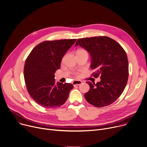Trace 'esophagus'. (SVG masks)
Returning <instances> with one entry per match:
<instances>
[{
	"label": "esophagus",
	"mask_w": 147,
	"mask_h": 147,
	"mask_svg": "<svg viewBox=\"0 0 147 147\" xmlns=\"http://www.w3.org/2000/svg\"><path fill=\"white\" fill-rule=\"evenodd\" d=\"M82 83V82L80 80H74L72 82V84L74 86H79V85H80Z\"/></svg>",
	"instance_id": "esophagus-1"
}]
</instances>
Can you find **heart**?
Masks as SVG:
<instances>
[{
	"label": "heart",
	"mask_w": 147,
	"mask_h": 147,
	"mask_svg": "<svg viewBox=\"0 0 147 147\" xmlns=\"http://www.w3.org/2000/svg\"><path fill=\"white\" fill-rule=\"evenodd\" d=\"M77 54H88V53L86 50L83 49H80L78 51ZM75 75L76 76H79V74L78 73H75Z\"/></svg>",
	"instance_id": "b5f03b06"
}]
</instances>
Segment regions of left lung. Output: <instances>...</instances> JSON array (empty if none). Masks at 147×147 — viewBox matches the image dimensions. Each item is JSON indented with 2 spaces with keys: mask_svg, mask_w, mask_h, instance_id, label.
I'll list each match as a JSON object with an SVG mask.
<instances>
[{
  "mask_svg": "<svg viewBox=\"0 0 147 147\" xmlns=\"http://www.w3.org/2000/svg\"><path fill=\"white\" fill-rule=\"evenodd\" d=\"M78 45L84 48L92 57V75L100 77L101 81L86 82L90 90L84 94L86 101L96 107L109 105L123 93L129 77V63L123 47L108 36H94L78 39Z\"/></svg>",
  "mask_w": 147,
  "mask_h": 147,
  "instance_id": "left-lung-1",
  "label": "left lung"
}]
</instances>
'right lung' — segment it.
I'll list each match as a JSON object with an SVG mask.
<instances>
[{"label":"right lung","mask_w":147,"mask_h":147,"mask_svg":"<svg viewBox=\"0 0 147 147\" xmlns=\"http://www.w3.org/2000/svg\"><path fill=\"white\" fill-rule=\"evenodd\" d=\"M76 40L44 41L36 45L26 58L24 75L28 92L36 103L45 108L63 105L73 89L71 83L58 82L56 85L54 74Z\"/></svg>","instance_id":"right-lung-1"}]
</instances>
